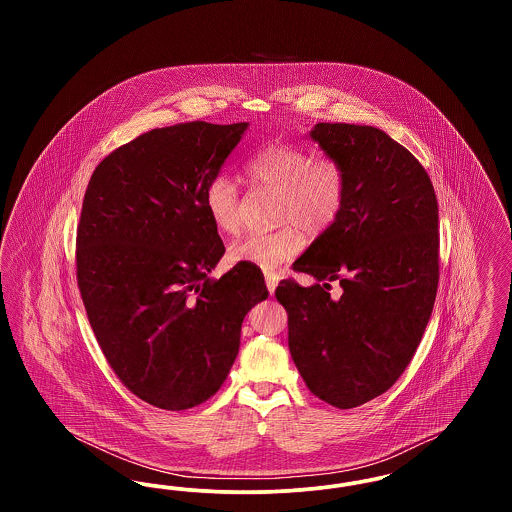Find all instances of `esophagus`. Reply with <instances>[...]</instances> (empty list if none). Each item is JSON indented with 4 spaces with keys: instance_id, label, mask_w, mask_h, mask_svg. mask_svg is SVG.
<instances>
[{
    "instance_id": "1",
    "label": "esophagus",
    "mask_w": 512,
    "mask_h": 512,
    "mask_svg": "<svg viewBox=\"0 0 512 512\" xmlns=\"http://www.w3.org/2000/svg\"><path fill=\"white\" fill-rule=\"evenodd\" d=\"M265 282H267L268 293L272 295L274 290H276V286H278V274H274V272H265Z\"/></svg>"
}]
</instances>
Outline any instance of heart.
Returning a JSON list of instances; mask_svg holds the SVG:
<instances>
[{"label":"heart","instance_id":"heart-1","mask_svg":"<svg viewBox=\"0 0 512 512\" xmlns=\"http://www.w3.org/2000/svg\"><path fill=\"white\" fill-rule=\"evenodd\" d=\"M253 188L276 192L274 222L284 224L268 234H249L228 249L234 265L274 272L292 261L305 245L301 227L311 236L328 232L340 220L349 199V172L334 155H313L305 147L270 144L247 165ZM203 207L222 234H238L244 222L240 186L226 174L215 176L203 194Z\"/></svg>","mask_w":512,"mask_h":512}]
</instances>
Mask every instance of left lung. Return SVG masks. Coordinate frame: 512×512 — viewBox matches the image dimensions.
Segmentation results:
<instances>
[{
  "label": "left lung",
  "mask_w": 512,
  "mask_h": 512,
  "mask_svg": "<svg viewBox=\"0 0 512 512\" xmlns=\"http://www.w3.org/2000/svg\"><path fill=\"white\" fill-rule=\"evenodd\" d=\"M311 138L347 167L349 199L293 263L317 284L282 280L276 299L307 388L353 409L390 390L422 340L438 293V197L413 153L380 128L320 122Z\"/></svg>",
  "instance_id": "obj_1"
}]
</instances>
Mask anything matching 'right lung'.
<instances>
[{"label":"right lung","instance_id":"obj_1","mask_svg":"<svg viewBox=\"0 0 512 512\" xmlns=\"http://www.w3.org/2000/svg\"><path fill=\"white\" fill-rule=\"evenodd\" d=\"M247 122H180L111 151L76 228V282L99 347L136 397L184 411L213 397L240 349L247 311L267 299L261 268L207 274L224 255L203 207Z\"/></svg>","mask_w":512,"mask_h":512}]
</instances>
